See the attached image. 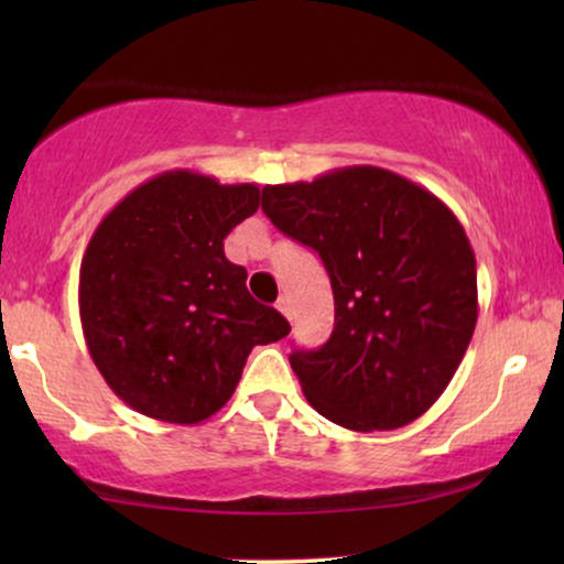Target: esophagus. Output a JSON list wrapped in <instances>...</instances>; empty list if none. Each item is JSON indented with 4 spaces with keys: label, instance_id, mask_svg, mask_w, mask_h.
Wrapping results in <instances>:
<instances>
[{
    "label": "esophagus",
    "instance_id": "1",
    "mask_svg": "<svg viewBox=\"0 0 564 564\" xmlns=\"http://www.w3.org/2000/svg\"><path fill=\"white\" fill-rule=\"evenodd\" d=\"M276 311H280L288 321H292V307H290V300H288V297L276 300Z\"/></svg>",
    "mask_w": 564,
    "mask_h": 564
}]
</instances>
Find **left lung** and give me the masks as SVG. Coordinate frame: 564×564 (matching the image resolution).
Returning <instances> with one entry per match:
<instances>
[{
  "label": "left lung",
  "instance_id": "8db88e82",
  "mask_svg": "<svg viewBox=\"0 0 564 564\" xmlns=\"http://www.w3.org/2000/svg\"><path fill=\"white\" fill-rule=\"evenodd\" d=\"M261 210L318 251L334 290V334L290 354L307 403L361 434L421 419L477 323V261L457 215L380 166L267 184Z\"/></svg>",
  "mask_w": 564,
  "mask_h": 564
}]
</instances>
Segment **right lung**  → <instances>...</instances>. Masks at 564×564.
Wrapping results in <instances>:
<instances>
[{
    "label": "right lung",
    "instance_id": "obj_1",
    "mask_svg": "<svg viewBox=\"0 0 564 564\" xmlns=\"http://www.w3.org/2000/svg\"><path fill=\"white\" fill-rule=\"evenodd\" d=\"M257 210V184L174 169L99 220L79 269L84 341L133 411L182 426L207 421L234 395L253 346L290 334L223 251Z\"/></svg>",
    "mask_w": 564,
    "mask_h": 564
}]
</instances>
